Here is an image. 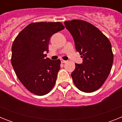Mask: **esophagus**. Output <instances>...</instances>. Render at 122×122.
<instances>
[{
  "label": "esophagus",
  "mask_w": 122,
  "mask_h": 122,
  "mask_svg": "<svg viewBox=\"0 0 122 122\" xmlns=\"http://www.w3.org/2000/svg\"><path fill=\"white\" fill-rule=\"evenodd\" d=\"M61 62H62V63H66V60H63V59H61Z\"/></svg>",
  "instance_id": "1"
}]
</instances>
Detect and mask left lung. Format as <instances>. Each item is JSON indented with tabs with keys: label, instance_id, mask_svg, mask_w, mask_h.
Here are the masks:
<instances>
[{
	"label": "left lung",
	"instance_id": "1",
	"mask_svg": "<svg viewBox=\"0 0 122 122\" xmlns=\"http://www.w3.org/2000/svg\"><path fill=\"white\" fill-rule=\"evenodd\" d=\"M74 40L76 49L83 59L71 76L78 89L86 93L97 90L108 77L114 55L111 42L98 28L82 20L64 22Z\"/></svg>",
	"mask_w": 122,
	"mask_h": 122
}]
</instances>
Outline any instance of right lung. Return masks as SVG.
<instances>
[{
	"label": "right lung",
	"mask_w": 122,
	"mask_h": 122,
	"mask_svg": "<svg viewBox=\"0 0 122 122\" xmlns=\"http://www.w3.org/2000/svg\"><path fill=\"white\" fill-rule=\"evenodd\" d=\"M64 29L60 22H33L21 31L11 48V64L15 73L29 92L45 95L52 89L60 68L59 59L46 57L51 36Z\"/></svg>",
	"instance_id": "1"
}]
</instances>
